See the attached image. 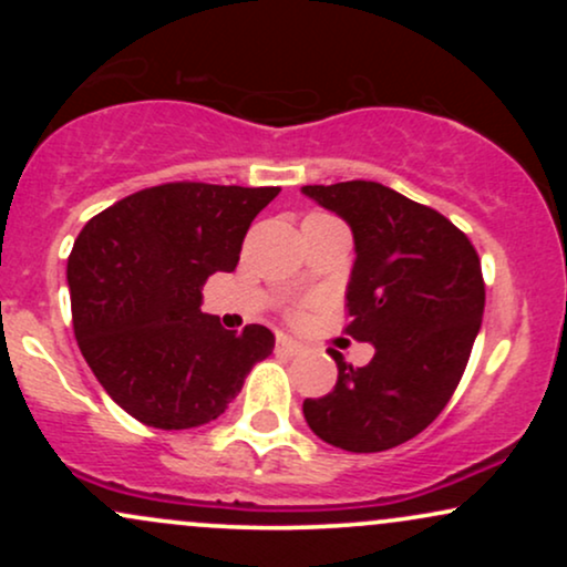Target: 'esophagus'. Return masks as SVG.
I'll use <instances>...</instances> for the list:
<instances>
[{
    "instance_id": "1",
    "label": "esophagus",
    "mask_w": 567,
    "mask_h": 567,
    "mask_svg": "<svg viewBox=\"0 0 567 567\" xmlns=\"http://www.w3.org/2000/svg\"><path fill=\"white\" fill-rule=\"evenodd\" d=\"M277 351H279V354L296 357V354H301L303 347H301V343H298V341H292V338H279V341H277Z\"/></svg>"
}]
</instances>
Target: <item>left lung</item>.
Masks as SVG:
<instances>
[{
    "instance_id": "1",
    "label": "left lung",
    "mask_w": 567,
    "mask_h": 567,
    "mask_svg": "<svg viewBox=\"0 0 567 567\" xmlns=\"http://www.w3.org/2000/svg\"><path fill=\"white\" fill-rule=\"evenodd\" d=\"M303 194L351 226L357 261L343 330L375 347L365 368L336 357L333 392L303 400V419L341 451H389L451 402L483 322V266L442 213L375 181L303 186Z\"/></svg>"
}]
</instances>
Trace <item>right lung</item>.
<instances>
[{
  "instance_id": "1",
  "label": "right lung",
  "mask_w": 567,
  "mask_h": 567,
  "mask_svg": "<svg viewBox=\"0 0 567 567\" xmlns=\"http://www.w3.org/2000/svg\"><path fill=\"white\" fill-rule=\"evenodd\" d=\"M277 194L173 181L84 224L66 269L74 336L101 386L141 424L216 421L275 349L269 328L231 333L199 303L207 277L237 269L252 218Z\"/></svg>"
}]
</instances>
